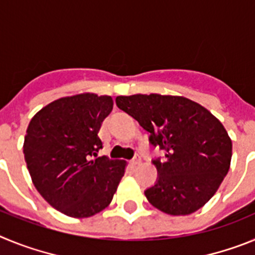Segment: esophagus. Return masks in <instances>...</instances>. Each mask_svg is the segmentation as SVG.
I'll list each match as a JSON object with an SVG mask.
<instances>
[{"mask_svg":"<svg viewBox=\"0 0 255 255\" xmlns=\"http://www.w3.org/2000/svg\"><path fill=\"white\" fill-rule=\"evenodd\" d=\"M140 162H141V158H140V155L139 154H136L134 157V158L131 159V164L132 166H136V164H140Z\"/></svg>","mask_w":255,"mask_h":255,"instance_id":"obj_1","label":"esophagus"}]
</instances>
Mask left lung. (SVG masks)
Returning a JSON list of instances; mask_svg holds the SVG:
<instances>
[{
	"label": "left lung",
	"mask_w": 255,
	"mask_h": 255,
	"mask_svg": "<svg viewBox=\"0 0 255 255\" xmlns=\"http://www.w3.org/2000/svg\"><path fill=\"white\" fill-rule=\"evenodd\" d=\"M117 107L149 132L158 177L144 191L148 202L172 216L190 215L211 199L229 172L233 143L224 125L197 102L177 96L134 94Z\"/></svg>",
	"instance_id": "1"
}]
</instances>
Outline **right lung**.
Returning <instances> with one entry per match:
<instances>
[{"label":"right lung","instance_id":"right-lung-1","mask_svg":"<svg viewBox=\"0 0 255 255\" xmlns=\"http://www.w3.org/2000/svg\"><path fill=\"white\" fill-rule=\"evenodd\" d=\"M111 97L93 93L64 97L30 120L24 157L33 184L53 208L75 218L91 217L111 203L125 161L97 156Z\"/></svg>","mask_w":255,"mask_h":255}]
</instances>
